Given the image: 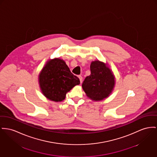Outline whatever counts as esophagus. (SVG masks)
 <instances>
[{
  "label": "esophagus",
  "mask_w": 157,
  "mask_h": 157,
  "mask_svg": "<svg viewBox=\"0 0 157 157\" xmlns=\"http://www.w3.org/2000/svg\"><path fill=\"white\" fill-rule=\"evenodd\" d=\"M78 78H79V79H80V83H82V80H83V77H82V75H78Z\"/></svg>",
  "instance_id": "1"
}]
</instances>
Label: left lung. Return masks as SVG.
Instances as JSON below:
<instances>
[{
    "label": "left lung",
    "instance_id": "obj_1",
    "mask_svg": "<svg viewBox=\"0 0 157 157\" xmlns=\"http://www.w3.org/2000/svg\"><path fill=\"white\" fill-rule=\"evenodd\" d=\"M90 75L87 76L82 87L88 97L94 101L106 98L112 92L115 84L114 76L106 64L99 61L90 64Z\"/></svg>",
    "mask_w": 157,
    "mask_h": 157
}]
</instances>
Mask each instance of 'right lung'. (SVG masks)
Wrapping results in <instances>:
<instances>
[{"label":"right lung","instance_id":"add662e5","mask_svg":"<svg viewBox=\"0 0 157 157\" xmlns=\"http://www.w3.org/2000/svg\"><path fill=\"white\" fill-rule=\"evenodd\" d=\"M39 78L43 94L55 102L63 101L67 92L80 83L79 78L70 71L65 61L59 58L47 62Z\"/></svg>","mask_w":157,"mask_h":157}]
</instances>
